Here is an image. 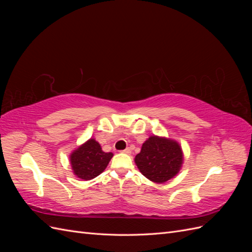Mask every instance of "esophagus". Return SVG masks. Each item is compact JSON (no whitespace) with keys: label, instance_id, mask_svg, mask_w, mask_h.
<instances>
[{"label":"esophagus","instance_id":"esophagus-1","mask_svg":"<svg viewBox=\"0 0 252 252\" xmlns=\"http://www.w3.org/2000/svg\"><path fill=\"white\" fill-rule=\"evenodd\" d=\"M122 152H123V154L130 155V154H131V150H130V148H126V149H124V150H122Z\"/></svg>","mask_w":252,"mask_h":252}]
</instances>
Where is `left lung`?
Returning a JSON list of instances; mask_svg holds the SVG:
<instances>
[{
	"label": "left lung",
	"instance_id": "obj_1",
	"mask_svg": "<svg viewBox=\"0 0 252 252\" xmlns=\"http://www.w3.org/2000/svg\"><path fill=\"white\" fill-rule=\"evenodd\" d=\"M134 161L144 177L156 183H165L179 172L183 152L175 141L154 135L143 144Z\"/></svg>",
	"mask_w": 252,
	"mask_h": 252
}]
</instances>
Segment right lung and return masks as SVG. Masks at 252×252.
Instances as JSON below:
<instances>
[{
    "mask_svg": "<svg viewBox=\"0 0 252 252\" xmlns=\"http://www.w3.org/2000/svg\"><path fill=\"white\" fill-rule=\"evenodd\" d=\"M111 152H104L95 140L90 139L70 156L74 174L82 180H91L101 174L112 158Z\"/></svg>",
    "mask_w": 252,
    "mask_h": 252,
    "instance_id": "add662e5",
    "label": "right lung"
}]
</instances>
